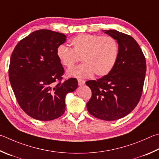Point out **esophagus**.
I'll use <instances>...</instances> for the list:
<instances>
[{"label": "esophagus", "instance_id": "esophagus-1", "mask_svg": "<svg viewBox=\"0 0 159 159\" xmlns=\"http://www.w3.org/2000/svg\"><path fill=\"white\" fill-rule=\"evenodd\" d=\"M85 81L84 80L80 79H78V83H79V85H84V84H85Z\"/></svg>", "mask_w": 159, "mask_h": 159}]
</instances>
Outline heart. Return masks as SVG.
Listing matches in <instances>:
<instances>
[{
	"instance_id": "heart-1",
	"label": "heart",
	"mask_w": 159,
	"mask_h": 159,
	"mask_svg": "<svg viewBox=\"0 0 159 159\" xmlns=\"http://www.w3.org/2000/svg\"><path fill=\"white\" fill-rule=\"evenodd\" d=\"M71 48L57 47L56 54L61 64L71 67L80 58L84 63L67 70L70 76L88 78L95 74L103 76L114 68L119 56V45L111 36L81 34L70 41Z\"/></svg>"
}]
</instances>
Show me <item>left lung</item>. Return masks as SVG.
<instances>
[{"instance_id": "obj_1", "label": "left lung", "mask_w": 159, "mask_h": 159, "mask_svg": "<svg viewBox=\"0 0 159 159\" xmlns=\"http://www.w3.org/2000/svg\"><path fill=\"white\" fill-rule=\"evenodd\" d=\"M117 40L119 56L114 68L97 80H88L92 97L89 113L106 121L119 120L129 114L139 102L146 74L145 57L132 37L115 30H104Z\"/></svg>"}]
</instances>
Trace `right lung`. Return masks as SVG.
Returning a JSON list of instances; mask_svg holds the SVG:
<instances>
[{"label":"right lung","instance_id":"1","mask_svg":"<svg viewBox=\"0 0 159 159\" xmlns=\"http://www.w3.org/2000/svg\"><path fill=\"white\" fill-rule=\"evenodd\" d=\"M65 34L39 30L21 39L11 55L9 79L20 107L34 119L49 121L65 111V97L78 88L76 79L61 81L64 74L57 47Z\"/></svg>","mask_w":159,"mask_h":159}]
</instances>
